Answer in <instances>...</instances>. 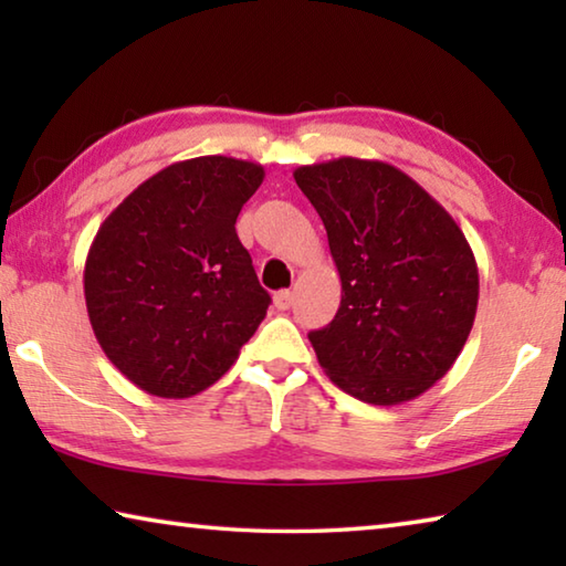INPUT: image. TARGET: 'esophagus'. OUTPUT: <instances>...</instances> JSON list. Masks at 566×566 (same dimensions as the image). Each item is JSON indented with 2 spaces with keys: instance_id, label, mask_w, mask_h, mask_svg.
<instances>
[{
  "instance_id": "esophagus-1",
  "label": "esophagus",
  "mask_w": 566,
  "mask_h": 566,
  "mask_svg": "<svg viewBox=\"0 0 566 566\" xmlns=\"http://www.w3.org/2000/svg\"><path fill=\"white\" fill-rule=\"evenodd\" d=\"M294 304V294L290 290H282L274 294V306L276 310H290V306Z\"/></svg>"
}]
</instances>
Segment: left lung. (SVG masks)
<instances>
[{"label": "left lung", "mask_w": 566, "mask_h": 566, "mask_svg": "<svg viewBox=\"0 0 566 566\" xmlns=\"http://www.w3.org/2000/svg\"><path fill=\"white\" fill-rule=\"evenodd\" d=\"M327 229L342 302L310 332L322 369L367 405L395 407L437 385L472 332L479 270L452 214L405 171L339 157L294 169Z\"/></svg>", "instance_id": "left-lung-1"}]
</instances>
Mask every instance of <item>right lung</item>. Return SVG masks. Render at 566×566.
I'll list each match as a JSON object with an SVG mask.
<instances>
[{
	"label": "right lung",
	"instance_id": "right-lung-1",
	"mask_svg": "<svg viewBox=\"0 0 566 566\" xmlns=\"http://www.w3.org/2000/svg\"><path fill=\"white\" fill-rule=\"evenodd\" d=\"M264 167L195 157L157 171L104 219L84 262V302L107 359L165 399L195 397L229 371L270 294L237 237Z\"/></svg>",
	"mask_w": 566,
	"mask_h": 566
}]
</instances>
